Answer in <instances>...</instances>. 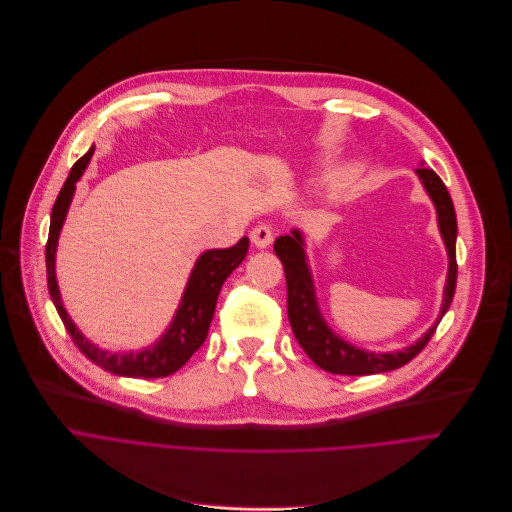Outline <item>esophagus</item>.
<instances>
[{"mask_svg":"<svg viewBox=\"0 0 512 512\" xmlns=\"http://www.w3.org/2000/svg\"><path fill=\"white\" fill-rule=\"evenodd\" d=\"M250 240H252V244H254L256 248H266V246L272 244L274 232H272L270 226L260 224V226H256V228L250 232Z\"/></svg>","mask_w":512,"mask_h":512,"instance_id":"esophagus-1","label":"esophagus"}]
</instances>
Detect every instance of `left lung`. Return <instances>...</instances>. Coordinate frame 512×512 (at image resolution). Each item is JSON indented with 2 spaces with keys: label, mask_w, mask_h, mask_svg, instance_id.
<instances>
[{
  "label": "left lung",
  "mask_w": 512,
  "mask_h": 512,
  "mask_svg": "<svg viewBox=\"0 0 512 512\" xmlns=\"http://www.w3.org/2000/svg\"><path fill=\"white\" fill-rule=\"evenodd\" d=\"M416 173L436 206L438 228L448 252V278H446L444 302H442L438 321L428 329V333L420 341H416L410 347L395 353H371L347 343L337 333H333L319 309L313 276H311L309 264H306L302 232L292 230L290 236H280L274 242V252L280 258L284 266V276H286V292H288L286 309H288V321H290L292 333L298 345L304 349V353L329 373L373 375V373L393 371L405 363H410L428 345V341L436 333L438 323L450 309L454 290H456V276H458V264H456L458 224H456L454 203L444 181L438 177L436 171L428 167H418Z\"/></svg>",
  "instance_id": "1"
}]
</instances>
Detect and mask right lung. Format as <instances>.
<instances>
[{
  "label": "right lung",
  "mask_w": 512,
  "mask_h": 512,
  "mask_svg": "<svg viewBox=\"0 0 512 512\" xmlns=\"http://www.w3.org/2000/svg\"><path fill=\"white\" fill-rule=\"evenodd\" d=\"M94 153V147H90L70 169L68 179L64 181L50 216V234L46 242V276H48V290L52 296V302L56 311L72 337L74 345L98 367L105 371H111L115 375L123 377H137V379H155V377H167L181 369L189 357L203 345L208 337L214 313H216V302L220 296V290L226 282V278L242 264V260L248 254V238L244 236L236 246L226 250H208L203 252L187 280L185 292L181 296V302L177 306V313L169 325V329L161 335V339L147 349L139 353H109L102 351L96 345H92L72 323L68 317L58 282H56V246L58 236L62 230V224L66 220L70 201L76 189V181L82 177L90 157Z\"/></svg>",
  "instance_id": "right-lung-1"
}]
</instances>
